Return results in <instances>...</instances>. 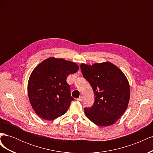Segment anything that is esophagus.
Returning <instances> with one entry per match:
<instances>
[{"label": "esophagus", "instance_id": "34e87169", "mask_svg": "<svg viewBox=\"0 0 153 153\" xmlns=\"http://www.w3.org/2000/svg\"><path fill=\"white\" fill-rule=\"evenodd\" d=\"M77 100H78V101H82V100H83V97H82V96H80L79 98H78L77 99Z\"/></svg>", "mask_w": 153, "mask_h": 153}]
</instances>
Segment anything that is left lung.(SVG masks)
Here are the masks:
<instances>
[{"label":"left lung","instance_id":"1","mask_svg":"<svg viewBox=\"0 0 153 153\" xmlns=\"http://www.w3.org/2000/svg\"><path fill=\"white\" fill-rule=\"evenodd\" d=\"M83 76L89 82L94 94V103L84 108L85 114L100 126L114 124L126 110L130 88L126 76L110 62L89 65L81 64Z\"/></svg>","mask_w":153,"mask_h":153}]
</instances>
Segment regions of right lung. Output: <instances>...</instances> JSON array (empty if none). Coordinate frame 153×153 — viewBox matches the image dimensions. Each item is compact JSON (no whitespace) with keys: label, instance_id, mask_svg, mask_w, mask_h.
Wrapping results in <instances>:
<instances>
[{"label":"right lung","instance_id":"obj_1","mask_svg":"<svg viewBox=\"0 0 153 153\" xmlns=\"http://www.w3.org/2000/svg\"><path fill=\"white\" fill-rule=\"evenodd\" d=\"M78 69L74 62L53 57L44 60L34 69L27 89L30 105L39 117L52 121L67 112L74 98L66 79Z\"/></svg>","mask_w":153,"mask_h":153}]
</instances>
